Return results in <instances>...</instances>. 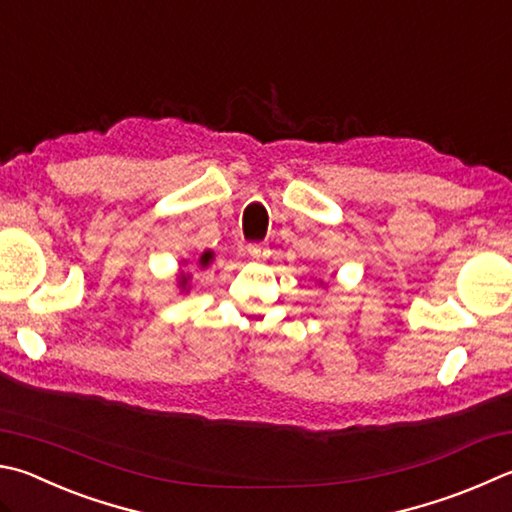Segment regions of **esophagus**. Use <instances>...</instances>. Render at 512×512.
<instances>
[{
	"label": "esophagus",
	"mask_w": 512,
	"mask_h": 512,
	"mask_svg": "<svg viewBox=\"0 0 512 512\" xmlns=\"http://www.w3.org/2000/svg\"><path fill=\"white\" fill-rule=\"evenodd\" d=\"M246 253L253 257V259H266L268 257V248L262 244H248Z\"/></svg>",
	"instance_id": "esophagus-1"
}]
</instances>
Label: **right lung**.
Returning <instances> with one entry per match:
<instances>
[{
  "mask_svg": "<svg viewBox=\"0 0 512 512\" xmlns=\"http://www.w3.org/2000/svg\"><path fill=\"white\" fill-rule=\"evenodd\" d=\"M212 257H215V255H212V250H206V253H203V255L199 257L201 268H206V266L212 262ZM188 280H190V275H181V277H179V286L183 288V291H185V288H188Z\"/></svg>",
  "mask_w": 512,
  "mask_h": 512,
  "instance_id": "1",
  "label": "right lung"
}]
</instances>
